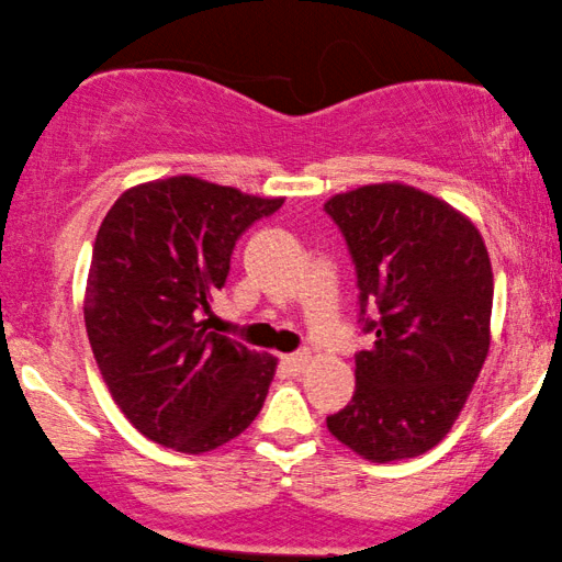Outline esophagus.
I'll return each mask as SVG.
<instances>
[{
    "label": "esophagus",
    "mask_w": 562,
    "mask_h": 562,
    "mask_svg": "<svg viewBox=\"0 0 562 562\" xmlns=\"http://www.w3.org/2000/svg\"><path fill=\"white\" fill-rule=\"evenodd\" d=\"M283 368H286L289 373H302L307 368L310 362V352H294V355H283Z\"/></svg>",
    "instance_id": "esophagus-1"
}]
</instances>
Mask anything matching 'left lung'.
Masks as SVG:
<instances>
[{
  "mask_svg": "<svg viewBox=\"0 0 562 562\" xmlns=\"http://www.w3.org/2000/svg\"><path fill=\"white\" fill-rule=\"evenodd\" d=\"M323 210L358 270L362 331L375 334L355 355L352 402L326 426L371 463L418 458L450 434L490 355L486 244L452 204L397 181L336 194Z\"/></svg>",
  "mask_w": 562,
  "mask_h": 562,
  "instance_id": "obj_1",
  "label": "left lung"
}]
</instances>
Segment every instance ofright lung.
Returning <instances> with one entry per match:
<instances>
[{
  "label": "right lung",
  "instance_id": "1",
  "mask_svg": "<svg viewBox=\"0 0 562 562\" xmlns=\"http://www.w3.org/2000/svg\"><path fill=\"white\" fill-rule=\"evenodd\" d=\"M283 196L196 176L157 178L117 196L97 231L83 321L112 400L144 437L202 454L260 413L276 358L207 331L239 236Z\"/></svg>",
  "mask_w": 562,
  "mask_h": 562
}]
</instances>
